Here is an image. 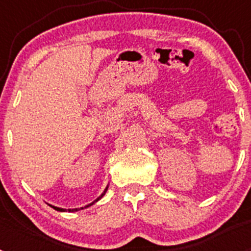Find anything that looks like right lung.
I'll use <instances>...</instances> for the list:
<instances>
[{
	"mask_svg": "<svg viewBox=\"0 0 251 251\" xmlns=\"http://www.w3.org/2000/svg\"><path fill=\"white\" fill-rule=\"evenodd\" d=\"M106 190H108V186H106L105 187V190H104L103 191V194L100 195V196L98 197V199H97V200H94L93 201L92 203H89V205H86L85 207H80V208H68V210H66V208H61V207H57V206H52V205H50L51 207L52 208H55V210H56V211H60V212H65V211H69V212H75V211H79V210H83V208H86V207H89V206H92V205H94L95 202H98L99 200H100L101 197L104 196V195H105V192H106Z\"/></svg>",
	"mask_w": 251,
	"mask_h": 251,
	"instance_id": "obj_1",
	"label": "right lung"
}]
</instances>
